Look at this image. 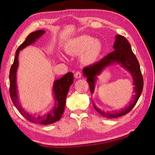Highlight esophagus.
Masks as SVG:
<instances>
[{
    "label": "esophagus",
    "instance_id": "esophagus-1",
    "mask_svg": "<svg viewBox=\"0 0 155 155\" xmlns=\"http://www.w3.org/2000/svg\"><path fill=\"white\" fill-rule=\"evenodd\" d=\"M74 77L77 78H79L82 77V72L81 71H77L74 74Z\"/></svg>",
    "mask_w": 155,
    "mask_h": 155
}]
</instances>
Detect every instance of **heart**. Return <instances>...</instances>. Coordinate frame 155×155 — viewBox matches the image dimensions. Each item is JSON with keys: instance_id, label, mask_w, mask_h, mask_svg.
<instances>
[{"instance_id": "1", "label": "heart", "mask_w": 155, "mask_h": 155, "mask_svg": "<svg viewBox=\"0 0 155 155\" xmlns=\"http://www.w3.org/2000/svg\"><path fill=\"white\" fill-rule=\"evenodd\" d=\"M103 49L102 44L98 40L88 35H80L70 41L66 47V51L70 54H81V61L85 64L95 62Z\"/></svg>"}]
</instances>
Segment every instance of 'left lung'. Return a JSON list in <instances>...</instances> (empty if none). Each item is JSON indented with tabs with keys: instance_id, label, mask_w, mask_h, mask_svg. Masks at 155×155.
I'll list each match as a JSON object with an SVG mask.
<instances>
[{
	"instance_id": "1",
	"label": "left lung",
	"mask_w": 155,
	"mask_h": 155,
	"mask_svg": "<svg viewBox=\"0 0 155 155\" xmlns=\"http://www.w3.org/2000/svg\"><path fill=\"white\" fill-rule=\"evenodd\" d=\"M114 48V51L104 57L99 61L84 68L83 70L84 75L87 77V81L89 83L91 93L94 92L96 76L98 75L104 68L111 64L112 63L115 62L117 64H120L122 67H124L126 70L130 72L132 75L133 80H134L133 83L135 85V94L133 97L132 103H130L129 104V107H125L124 109H122L119 112L110 113L102 111L94 104V109L99 114L104 116L109 117V118H115V117L122 116L130 112L137 103L138 99L142 92L143 87V79L141 72L140 64H139L137 57L132 51L130 44L127 39L122 35H118L115 36Z\"/></svg>"
}]
</instances>
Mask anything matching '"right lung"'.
Returning a JSON list of instances; mask_svg holds the SVG:
<instances>
[{"label": "right lung", "instance_id": "right-lung-1", "mask_svg": "<svg viewBox=\"0 0 155 155\" xmlns=\"http://www.w3.org/2000/svg\"><path fill=\"white\" fill-rule=\"evenodd\" d=\"M44 33H45V31L44 30H39L30 33L27 37L24 42L18 48L16 52H15L14 63H13L9 71V93L10 97H11L12 101L15 107H16V109L20 113L21 115H22L28 121L35 123V124L46 125L52 124V123L57 122L61 119L65 109V98H66L70 85L74 81L72 73L68 72L61 78L54 81L53 91L54 96H55L56 103L54 104V109L48 112L46 115H44V116L35 117L34 115L25 111L22 108L18 99L16 79H15L16 70L18 65V58L19 51L32 43L35 42L37 39H38L41 35H42Z\"/></svg>", "mask_w": 155, "mask_h": 155}]
</instances>
